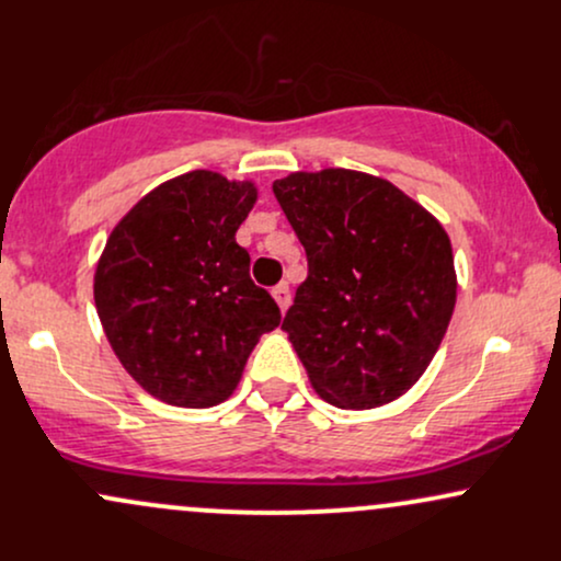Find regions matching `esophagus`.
Returning <instances> with one entry per match:
<instances>
[{
	"mask_svg": "<svg viewBox=\"0 0 561 561\" xmlns=\"http://www.w3.org/2000/svg\"><path fill=\"white\" fill-rule=\"evenodd\" d=\"M272 295H274L276 306H279V311L285 313L289 308V285H287V282H279V285L272 289Z\"/></svg>",
	"mask_w": 561,
	"mask_h": 561,
	"instance_id": "34e87169",
	"label": "esophagus"
}]
</instances>
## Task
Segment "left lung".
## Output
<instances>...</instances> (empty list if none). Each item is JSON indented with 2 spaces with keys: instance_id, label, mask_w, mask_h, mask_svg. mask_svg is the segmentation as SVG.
<instances>
[{
  "instance_id": "1",
  "label": "left lung",
  "mask_w": 561,
  "mask_h": 561,
  "mask_svg": "<svg viewBox=\"0 0 561 561\" xmlns=\"http://www.w3.org/2000/svg\"><path fill=\"white\" fill-rule=\"evenodd\" d=\"M274 195L308 255L282 330L311 388L337 409H377L416 385L456 306L448 231L388 179L293 171Z\"/></svg>"
}]
</instances>
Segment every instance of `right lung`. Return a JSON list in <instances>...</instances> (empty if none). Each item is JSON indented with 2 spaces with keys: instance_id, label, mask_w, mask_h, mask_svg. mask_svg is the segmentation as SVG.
I'll return each mask as SVG.
<instances>
[{
  "instance_id": "obj_1",
  "label": "right lung",
  "mask_w": 561,
  "mask_h": 561,
  "mask_svg": "<svg viewBox=\"0 0 561 561\" xmlns=\"http://www.w3.org/2000/svg\"><path fill=\"white\" fill-rule=\"evenodd\" d=\"M255 199L250 179L197 169L147 192L107 237L94 268L96 317L124 369L158 401L224 403L261 334L279 327L234 240Z\"/></svg>"
}]
</instances>
